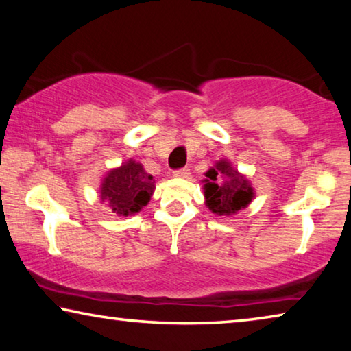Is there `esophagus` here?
<instances>
[{"label":"esophagus","mask_w":351,"mask_h":351,"mask_svg":"<svg viewBox=\"0 0 351 351\" xmlns=\"http://www.w3.org/2000/svg\"><path fill=\"white\" fill-rule=\"evenodd\" d=\"M189 175H191V171H189V169H180V170H175L173 171V176L175 178H189Z\"/></svg>","instance_id":"34e87169"}]
</instances>
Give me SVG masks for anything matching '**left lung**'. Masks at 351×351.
Wrapping results in <instances>:
<instances>
[{
	"label": "left lung",
	"mask_w": 351,
	"mask_h": 351,
	"mask_svg": "<svg viewBox=\"0 0 351 351\" xmlns=\"http://www.w3.org/2000/svg\"><path fill=\"white\" fill-rule=\"evenodd\" d=\"M224 178L220 183L218 180ZM204 198L206 206L217 215H232L252 203L253 187L245 176L231 167L226 159L215 162L214 169L206 171Z\"/></svg>",
	"instance_id": "1"
}]
</instances>
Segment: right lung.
I'll list each match as a JSON object with an SVG mask.
<instances>
[{
    "instance_id": "obj_1",
    "label": "right lung",
    "mask_w": 351,
    "mask_h": 351,
    "mask_svg": "<svg viewBox=\"0 0 351 351\" xmlns=\"http://www.w3.org/2000/svg\"><path fill=\"white\" fill-rule=\"evenodd\" d=\"M154 192V180L143 170L142 164L130 159L108 171L101 182V202L109 204L112 213L131 215L147 206Z\"/></svg>"
}]
</instances>
